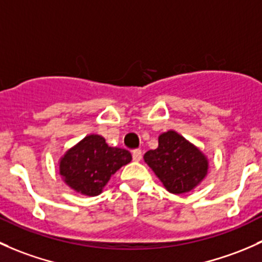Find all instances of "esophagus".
Listing matches in <instances>:
<instances>
[{
    "instance_id": "34e87169",
    "label": "esophagus",
    "mask_w": 262,
    "mask_h": 262,
    "mask_svg": "<svg viewBox=\"0 0 262 262\" xmlns=\"http://www.w3.org/2000/svg\"><path fill=\"white\" fill-rule=\"evenodd\" d=\"M132 156H133V161L139 162L140 159H142V150H140V149H134L133 153H132Z\"/></svg>"
}]
</instances>
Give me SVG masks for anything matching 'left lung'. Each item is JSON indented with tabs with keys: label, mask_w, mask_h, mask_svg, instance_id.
I'll list each match as a JSON object with an SVG mask.
<instances>
[{
	"label": "left lung",
	"mask_w": 262,
	"mask_h": 262,
	"mask_svg": "<svg viewBox=\"0 0 262 262\" xmlns=\"http://www.w3.org/2000/svg\"><path fill=\"white\" fill-rule=\"evenodd\" d=\"M144 161L167 191L174 194L192 191L208 172L205 154L174 130L161 134L158 148L148 150Z\"/></svg>",
	"instance_id": "left-lung-1"
}]
</instances>
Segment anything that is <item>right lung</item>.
<instances>
[{"label":"right lung","mask_w":262,"mask_h":262,"mask_svg":"<svg viewBox=\"0 0 262 262\" xmlns=\"http://www.w3.org/2000/svg\"><path fill=\"white\" fill-rule=\"evenodd\" d=\"M130 161L126 149L109 147L103 137L90 134L64 154L59 168L70 188L93 197L100 194L110 177Z\"/></svg>","instance_id":"1"}]
</instances>
